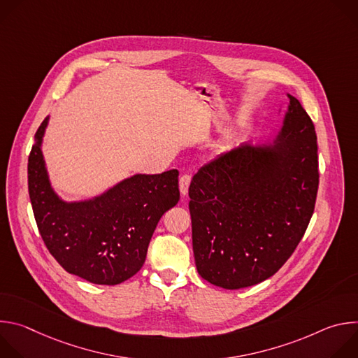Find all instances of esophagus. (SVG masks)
Returning a JSON list of instances; mask_svg holds the SVG:
<instances>
[{"label": "esophagus", "mask_w": 358, "mask_h": 358, "mask_svg": "<svg viewBox=\"0 0 358 358\" xmlns=\"http://www.w3.org/2000/svg\"><path fill=\"white\" fill-rule=\"evenodd\" d=\"M189 184H191V174H182L180 177V191L182 195H185L188 192Z\"/></svg>", "instance_id": "1"}]
</instances>
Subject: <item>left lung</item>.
Listing matches in <instances>:
<instances>
[{
  "label": "left lung",
  "instance_id": "left-lung-1",
  "mask_svg": "<svg viewBox=\"0 0 358 358\" xmlns=\"http://www.w3.org/2000/svg\"><path fill=\"white\" fill-rule=\"evenodd\" d=\"M273 147L250 143L202 166L189 185L196 271L224 289L275 275L301 241L319 188L317 136L290 96Z\"/></svg>",
  "mask_w": 358,
  "mask_h": 358
}]
</instances>
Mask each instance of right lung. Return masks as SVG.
I'll return each mask as SVG.
<instances>
[{"label":"right lung","instance_id":"add662e5","mask_svg":"<svg viewBox=\"0 0 358 358\" xmlns=\"http://www.w3.org/2000/svg\"><path fill=\"white\" fill-rule=\"evenodd\" d=\"M48 119L28 157V191L42 241L69 273L117 285L143 266L160 218L180 199L178 171L134 176L96 199L62 202L50 189L39 148Z\"/></svg>","mask_w":358,"mask_h":358}]
</instances>
